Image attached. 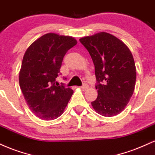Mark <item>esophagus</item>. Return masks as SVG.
<instances>
[{
  "label": "esophagus",
  "instance_id": "34e87169",
  "mask_svg": "<svg viewBox=\"0 0 155 155\" xmlns=\"http://www.w3.org/2000/svg\"><path fill=\"white\" fill-rule=\"evenodd\" d=\"M81 88L83 91H86V90H88V89L89 88V86H88V85L84 84L83 85H82V86L81 87Z\"/></svg>",
  "mask_w": 155,
  "mask_h": 155
}]
</instances>
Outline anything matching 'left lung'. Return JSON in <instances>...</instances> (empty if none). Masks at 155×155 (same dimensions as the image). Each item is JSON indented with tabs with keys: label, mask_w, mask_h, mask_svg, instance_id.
Segmentation results:
<instances>
[{
	"label": "left lung",
	"mask_w": 155,
	"mask_h": 155,
	"mask_svg": "<svg viewBox=\"0 0 155 155\" xmlns=\"http://www.w3.org/2000/svg\"><path fill=\"white\" fill-rule=\"evenodd\" d=\"M95 67L98 96L93 108L104 117L121 113L135 88L136 72L134 57L126 45L115 36L101 32L80 39Z\"/></svg>",
	"instance_id": "left-lung-1"
}]
</instances>
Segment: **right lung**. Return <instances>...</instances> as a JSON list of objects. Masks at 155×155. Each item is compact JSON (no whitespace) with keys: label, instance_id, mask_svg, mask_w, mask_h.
Instances as JSON below:
<instances>
[{"label":"right lung","instance_id":"right-lung-1","mask_svg":"<svg viewBox=\"0 0 155 155\" xmlns=\"http://www.w3.org/2000/svg\"><path fill=\"white\" fill-rule=\"evenodd\" d=\"M77 44L71 36L47 33L34 41L25 51L19 72V85L29 108L43 120L63 114L73 91L56 86L63 58Z\"/></svg>","mask_w":155,"mask_h":155}]
</instances>
